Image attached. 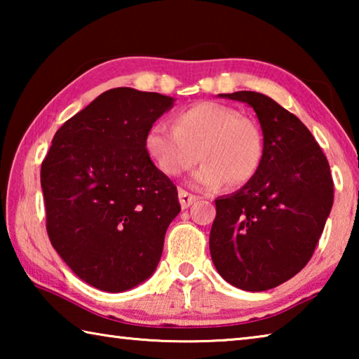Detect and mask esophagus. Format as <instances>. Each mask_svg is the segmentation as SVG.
I'll list each match as a JSON object with an SVG mask.
<instances>
[{
  "label": "esophagus",
  "instance_id": "esophagus-1",
  "mask_svg": "<svg viewBox=\"0 0 359 359\" xmlns=\"http://www.w3.org/2000/svg\"><path fill=\"white\" fill-rule=\"evenodd\" d=\"M196 196H194V194H190L188 191H185V190H179V201H180V205H182V209H187V208H190V205L196 201Z\"/></svg>",
  "mask_w": 359,
  "mask_h": 359
}]
</instances>
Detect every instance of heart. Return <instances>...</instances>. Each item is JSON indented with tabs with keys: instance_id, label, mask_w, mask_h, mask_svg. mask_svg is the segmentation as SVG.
<instances>
[{
	"instance_id": "heart-1",
	"label": "heart",
	"mask_w": 359,
	"mask_h": 359,
	"mask_svg": "<svg viewBox=\"0 0 359 359\" xmlns=\"http://www.w3.org/2000/svg\"><path fill=\"white\" fill-rule=\"evenodd\" d=\"M145 150L166 175H180L198 158L191 174L199 190H217L228 180L242 185L257 174L263 158V133L252 118L215 101H201L175 115V128L156 121L144 139Z\"/></svg>"
}]
</instances>
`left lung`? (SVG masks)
Returning <instances> with one entry per match:
<instances>
[{"mask_svg":"<svg viewBox=\"0 0 359 359\" xmlns=\"http://www.w3.org/2000/svg\"><path fill=\"white\" fill-rule=\"evenodd\" d=\"M218 96L253 109L263 131V158L244 187L215 199L210 257L233 287L271 290L312 258L334 201L330 163L307 126L269 96Z\"/></svg>","mask_w":359,"mask_h":359,"instance_id":"left-lung-1","label":"left lung"}]
</instances>
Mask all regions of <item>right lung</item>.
Returning a JSON list of instances; mask_svg holds the SVG:
<instances>
[{"instance_id": "right-lung-1", "label": "right lung", "mask_w": 359, "mask_h": 359, "mask_svg": "<svg viewBox=\"0 0 359 359\" xmlns=\"http://www.w3.org/2000/svg\"><path fill=\"white\" fill-rule=\"evenodd\" d=\"M174 102L130 87L107 90L65 121L42 161L52 245L79 278L107 293L154 274L180 212L177 188L144 144Z\"/></svg>"}]
</instances>
